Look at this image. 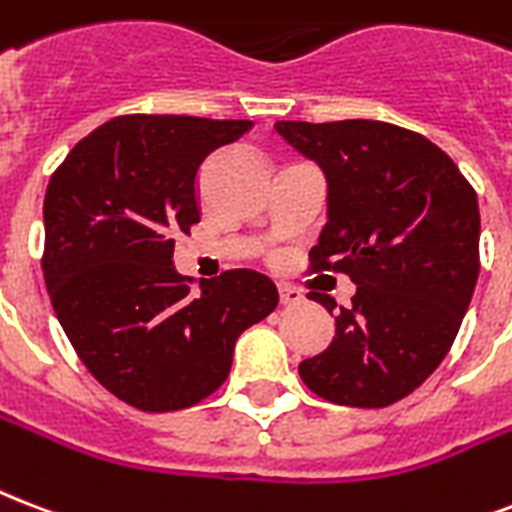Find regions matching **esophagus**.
Wrapping results in <instances>:
<instances>
[{
  "mask_svg": "<svg viewBox=\"0 0 512 512\" xmlns=\"http://www.w3.org/2000/svg\"><path fill=\"white\" fill-rule=\"evenodd\" d=\"M276 290H279V300H282L284 306H290V303H300V300H303L300 290H295L292 284H276Z\"/></svg>",
  "mask_w": 512,
  "mask_h": 512,
  "instance_id": "obj_1",
  "label": "esophagus"
}]
</instances>
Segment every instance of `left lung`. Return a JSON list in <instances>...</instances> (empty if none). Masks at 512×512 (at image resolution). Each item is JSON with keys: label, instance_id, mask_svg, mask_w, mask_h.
Instances as JSON below:
<instances>
[{"label": "left lung", "instance_id": "1", "mask_svg": "<svg viewBox=\"0 0 512 512\" xmlns=\"http://www.w3.org/2000/svg\"><path fill=\"white\" fill-rule=\"evenodd\" d=\"M276 131L327 177L311 271L357 284L341 308L308 292L335 314V333L298 373L327 403L386 408L435 373L459 333L481 271L478 195L438 144L408 128L279 120Z\"/></svg>", "mask_w": 512, "mask_h": 512}]
</instances>
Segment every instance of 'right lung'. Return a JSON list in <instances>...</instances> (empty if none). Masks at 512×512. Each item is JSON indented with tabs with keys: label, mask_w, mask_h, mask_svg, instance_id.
<instances>
[{
	"label": "right lung",
	"mask_w": 512,
	"mask_h": 512,
	"mask_svg": "<svg viewBox=\"0 0 512 512\" xmlns=\"http://www.w3.org/2000/svg\"><path fill=\"white\" fill-rule=\"evenodd\" d=\"M252 120L123 115L77 142L45 193L42 271L77 357L139 411H182L228 378L239 335L279 303L263 273L233 268L193 292L174 236L201 220V163Z\"/></svg>",
	"instance_id": "right-lung-1"
}]
</instances>
